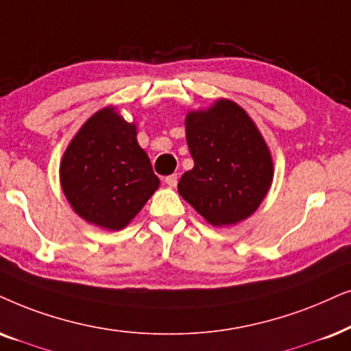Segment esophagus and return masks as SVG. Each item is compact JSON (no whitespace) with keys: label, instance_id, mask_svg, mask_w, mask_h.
I'll return each instance as SVG.
<instances>
[{"label":"esophagus","instance_id":"34e87169","mask_svg":"<svg viewBox=\"0 0 351 351\" xmlns=\"http://www.w3.org/2000/svg\"><path fill=\"white\" fill-rule=\"evenodd\" d=\"M177 180H179V177H177V174H171V176H167L166 179H165V182L169 186H176L177 185Z\"/></svg>","mask_w":351,"mask_h":351}]
</instances>
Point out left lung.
<instances>
[{
	"label": "left lung",
	"instance_id": "left-lung-1",
	"mask_svg": "<svg viewBox=\"0 0 351 351\" xmlns=\"http://www.w3.org/2000/svg\"><path fill=\"white\" fill-rule=\"evenodd\" d=\"M185 134L195 166L180 177V197L216 227L252 216L269 192L274 166L247 111L217 99L186 114Z\"/></svg>",
	"mask_w": 351,
	"mask_h": 351
}]
</instances>
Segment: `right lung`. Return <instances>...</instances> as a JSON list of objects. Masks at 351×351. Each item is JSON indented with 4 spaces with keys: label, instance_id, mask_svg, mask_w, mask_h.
I'll list each match as a JSON object with an SVG mask.
<instances>
[{
    "label": "right lung",
    "instance_id": "obj_1",
    "mask_svg": "<svg viewBox=\"0 0 351 351\" xmlns=\"http://www.w3.org/2000/svg\"><path fill=\"white\" fill-rule=\"evenodd\" d=\"M59 177L77 215L108 230L124 229L159 186L136 142V125L114 106L99 109L80 127L66 148Z\"/></svg>",
    "mask_w": 351,
    "mask_h": 351
}]
</instances>
